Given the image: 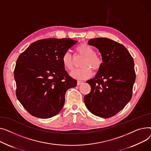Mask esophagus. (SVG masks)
Listing matches in <instances>:
<instances>
[{
  "instance_id": "esophagus-1",
  "label": "esophagus",
  "mask_w": 151,
  "mask_h": 151,
  "mask_svg": "<svg viewBox=\"0 0 151 151\" xmlns=\"http://www.w3.org/2000/svg\"><path fill=\"white\" fill-rule=\"evenodd\" d=\"M83 83V81H78L77 82V85L78 86V85H81V84H82Z\"/></svg>"
}]
</instances>
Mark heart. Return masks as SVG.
Segmentation results:
<instances>
[{
  "label": "heart",
  "mask_w": 151,
  "mask_h": 151,
  "mask_svg": "<svg viewBox=\"0 0 151 151\" xmlns=\"http://www.w3.org/2000/svg\"><path fill=\"white\" fill-rule=\"evenodd\" d=\"M76 50L80 55L84 57L81 65L82 68L73 70L70 75L78 80L90 78L92 75L91 69L94 70H98L101 68L102 64V59L95 54L94 49L86 43L79 44L77 46ZM62 63L64 67L68 70H72L74 68V61L70 52L65 53L62 57Z\"/></svg>",
  "instance_id": "heart-1"
}]
</instances>
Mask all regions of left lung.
I'll return each mask as SVG.
<instances>
[{
  "instance_id": "left-lung-1",
  "label": "left lung",
  "mask_w": 151,
  "mask_h": 151,
  "mask_svg": "<svg viewBox=\"0 0 151 151\" xmlns=\"http://www.w3.org/2000/svg\"><path fill=\"white\" fill-rule=\"evenodd\" d=\"M102 56V64L95 77L86 82L91 86L84 102L91 113L102 118L116 114L130 101L135 81L134 61L122 44L106 38L88 41Z\"/></svg>"
}]
</instances>
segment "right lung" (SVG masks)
<instances>
[{
    "label": "right lung",
    "instance_id": "obj_1",
    "mask_svg": "<svg viewBox=\"0 0 151 151\" xmlns=\"http://www.w3.org/2000/svg\"><path fill=\"white\" fill-rule=\"evenodd\" d=\"M77 42L69 38L37 41L17 58L14 71L16 97L32 116H55L63 107L66 91L77 85L62 63L65 53Z\"/></svg>",
    "mask_w": 151,
    "mask_h": 151
}]
</instances>
